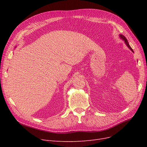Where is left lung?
<instances>
[{
  "mask_svg": "<svg viewBox=\"0 0 147 147\" xmlns=\"http://www.w3.org/2000/svg\"><path fill=\"white\" fill-rule=\"evenodd\" d=\"M120 37L121 38V39H123V40L125 41V42L126 45H127V47H128V48H129L131 51H132L133 52H134V51H133V49H132V48H131L130 46V45H129V43H128V41H127V38H126L124 36L122 35V34H120Z\"/></svg>",
  "mask_w": 147,
  "mask_h": 147,
  "instance_id": "8db88e82",
  "label": "left lung"
}]
</instances>
